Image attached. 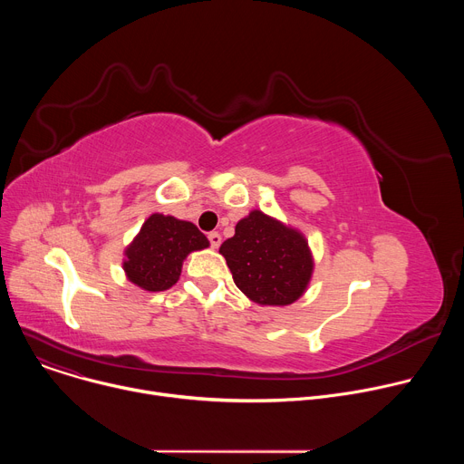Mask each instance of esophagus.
I'll return each instance as SVG.
<instances>
[{
    "instance_id": "34e87169",
    "label": "esophagus",
    "mask_w": 464,
    "mask_h": 464,
    "mask_svg": "<svg viewBox=\"0 0 464 464\" xmlns=\"http://www.w3.org/2000/svg\"><path fill=\"white\" fill-rule=\"evenodd\" d=\"M208 238H209V242H211V246L217 249V247H220V244H222V237L217 233V231H213V233H209L208 235Z\"/></svg>"
}]
</instances>
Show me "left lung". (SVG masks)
I'll list each match as a JSON object with an SVG mask.
<instances>
[{"label":"left lung","mask_w":464,"mask_h":464,"mask_svg":"<svg viewBox=\"0 0 464 464\" xmlns=\"http://www.w3.org/2000/svg\"><path fill=\"white\" fill-rule=\"evenodd\" d=\"M233 281L253 303L286 306L297 301L314 272V258L303 233L251 211L235 235L220 246Z\"/></svg>","instance_id":"obj_1"}]
</instances>
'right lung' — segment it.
Listing matches in <instances>:
<instances>
[{
    "instance_id": "add662e5",
    "label": "right lung",
    "mask_w": 464,
    "mask_h": 464,
    "mask_svg": "<svg viewBox=\"0 0 464 464\" xmlns=\"http://www.w3.org/2000/svg\"><path fill=\"white\" fill-rule=\"evenodd\" d=\"M206 247L208 237L192 222L154 213L124 249L122 270L136 286L163 292L178 283L187 255Z\"/></svg>"
}]
</instances>
